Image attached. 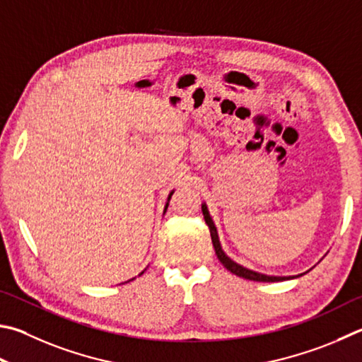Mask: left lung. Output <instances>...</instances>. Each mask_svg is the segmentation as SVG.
Here are the masks:
<instances>
[{"label":"left lung","mask_w":362,"mask_h":362,"mask_svg":"<svg viewBox=\"0 0 362 362\" xmlns=\"http://www.w3.org/2000/svg\"><path fill=\"white\" fill-rule=\"evenodd\" d=\"M202 215H204V220H206L207 226H209V229H210V238H212V244H214V248H215L216 258L220 259L221 264L225 266L229 272H233L234 275H238V277L247 279V280H253V281H284V280L294 279V277H275V275L259 274V272L250 271V269L238 264V262H234V261H233L231 258H229V256H226L225 252H223V250H221L220 240H218V234H216V228H215V225H214L212 218H210L206 204H202ZM298 277H299V275H298Z\"/></svg>","instance_id":"obj_1"}]
</instances>
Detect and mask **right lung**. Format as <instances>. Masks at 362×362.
Instances as JSON below:
<instances>
[{
  "label": "right lung",
  "instance_id": "1",
  "mask_svg": "<svg viewBox=\"0 0 362 362\" xmlns=\"http://www.w3.org/2000/svg\"><path fill=\"white\" fill-rule=\"evenodd\" d=\"M173 193H174V192H170V194H169V198H168V201L170 199V196H173ZM168 206H169V202L166 204V207H164V212H166V209H168ZM141 274H142V272H141Z\"/></svg>",
  "mask_w": 362,
  "mask_h": 362
}]
</instances>
